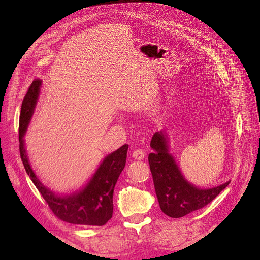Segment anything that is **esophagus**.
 I'll list each match as a JSON object with an SVG mask.
<instances>
[{"label":"esophagus","mask_w":260,"mask_h":260,"mask_svg":"<svg viewBox=\"0 0 260 260\" xmlns=\"http://www.w3.org/2000/svg\"><path fill=\"white\" fill-rule=\"evenodd\" d=\"M145 156H146V152H145V150H142V149H136L135 151L133 152V157L135 159L140 160V159L145 158Z\"/></svg>","instance_id":"obj_1"}]
</instances>
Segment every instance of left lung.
Masks as SVG:
<instances>
[{"instance_id":"obj_1","label":"left lung","mask_w":260,"mask_h":260,"mask_svg":"<svg viewBox=\"0 0 260 260\" xmlns=\"http://www.w3.org/2000/svg\"><path fill=\"white\" fill-rule=\"evenodd\" d=\"M149 154L150 170L155 193L162 212L170 217L185 216L210 204L226 186V183L208 189L197 188L182 176L174 157L168 153L165 134L156 132L152 137Z\"/></svg>"}]
</instances>
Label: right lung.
<instances>
[{"mask_svg": "<svg viewBox=\"0 0 260 260\" xmlns=\"http://www.w3.org/2000/svg\"><path fill=\"white\" fill-rule=\"evenodd\" d=\"M42 81L34 80L21 106L19 122V150L26 174L45 199L52 213L64 222L83 226H103L112 217L113 190L125 167L128 145H124L105 157L98 171L82 190L70 196H57L45 187L33 172L24 149L23 136L34 112Z\"/></svg>", "mask_w": 260, "mask_h": 260, "instance_id": "right-lung-1", "label": "right lung"}]
</instances>
